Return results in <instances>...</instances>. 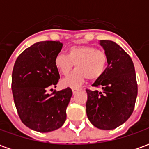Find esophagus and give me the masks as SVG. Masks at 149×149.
Listing matches in <instances>:
<instances>
[{
    "label": "esophagus",
    "mask_w": 149,
    "mask_h": 149,
    "mask_svg": "<svg viewBox=\"0 0 149 149\" xmlns=\"http://www.w3.org/2000/svg\"><path fill=\"white\" fill-rule=\"evenodd\" d=\"M72 93L76 94L77 92L80 91V89H79V88H72Z\"/></svg>",
    "instance_id": "34e87169"
}]
</instances>
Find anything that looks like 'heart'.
I'll return each instance as SVG.
<instances>
[{"label":"heart","mask_w":149,"mask_h":149,"mask_svg":"<svg viewBox=\"0 0 149 149\" xmlns=\"http://www.w3.org/2000/svg\"><path fill=\"white\" fill-rule=\"evenodd\" d=\"M56 68L67 76L76 65L77 69L62 80L63 86L78 87L84 80H97L104 73L108 65V56L104 52L90 45H73L68 48L67 55L59 53L54 60Z\"/></svg>","instance_id":"1"}]
</instances>
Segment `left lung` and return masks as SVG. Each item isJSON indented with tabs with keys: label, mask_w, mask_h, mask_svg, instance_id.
<instances>
[{
	"label": "left lung",
	"mask_w": 149,
	"mask_h": 149,
	"mask_svg": "<svg viewBox=\"0 0 149 149\" xmlns=\"http://www.w3.org/2000/svg\"><path fill=\"white\" fill-rule=\"evenodd\" d=\"M100 45L108 56V66L93 86L103 92L86 89V112L95 127L112 130L124 124L133 112L137 83L134 65L128 53L112 40H102Z\"/></svg>",
	"instance_id": "obj_1"
}]
</instances>
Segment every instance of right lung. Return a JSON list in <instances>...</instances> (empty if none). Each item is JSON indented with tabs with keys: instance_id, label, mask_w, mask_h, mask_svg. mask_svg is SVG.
Masks as SVG:
<instances>
[{
	"instance_id": "right-lung-1",
	"label": "right lung",
	"mask_w": 149,
	"mask_h": 149,
	"mask_svg": "<svg viewBox=\"0 0 149 149\" xmlns=\"http://www.w3.org/2000/svg\"><path fill=\"white\" fill-rule=\"evenodd\" d=\"M60 41L35 43L16 60L12 74V91L19 117L33 130L48 132L61 128L66 120V109L72 91L56 87L60 79L54 60L62 49ZM52 90V89H50Z\"/></svg>"
}]
</instances>
